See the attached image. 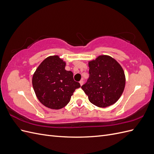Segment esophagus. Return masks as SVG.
Returning <instances> with one entry per match:
<instances>
[{"mask_svg": "<svg viewBox=\"0 0 154 154\" xmlns=\"http://www.w3.org/2000/svg\"><path fill=\"white\" fill-rule=\"evenodd\" d=\"M80 83L81 86L83 84V80H80Z\"/></svg>", "mask_w": 154, "mask_h": 154, "instance_id": "esophagus-1", "label": "esophagus"}]
</instances>
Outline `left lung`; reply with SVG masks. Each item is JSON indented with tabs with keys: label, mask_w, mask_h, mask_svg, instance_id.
Masks as SVG:
<instances>
[{
	"label": "left lung",
	"mask_w": 154,
	"mask_h": 154,
	"mask_svg": "<svg viewBox=\"0 0 154 154\" xmlns=\"http://www.w3.org/2000/svg\"><path fill=\"white\" fill-rule=\"evenodd\" d=\"M88 67L89 78L82 88L91 103L102 108L114 104L125 86L122 66L109 56L101 55L88 62Z\"/></svg>",
	"instance_id": "obj_1"
}]
</instances>
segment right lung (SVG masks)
I'll return each instance as SVG.
<instances>
[{
  "label": "right lung",
  "mask_w": 154,
  "mask_h": 154,
  "mask_svg": "<svg viewBox=\"0 0 154 154\" xmlns=\"http://www.w3.org/2000/svg\"><path fill=\"white\" fill-rule=\"evenodd\" d=\"M66 62L57 55L46 58L36 69L32 84L37 98L51 109L66 106L80 84L73 79V73L65 69Z\"/></svg>",
  "instance_id": "obj_1"
}]
</instances>
